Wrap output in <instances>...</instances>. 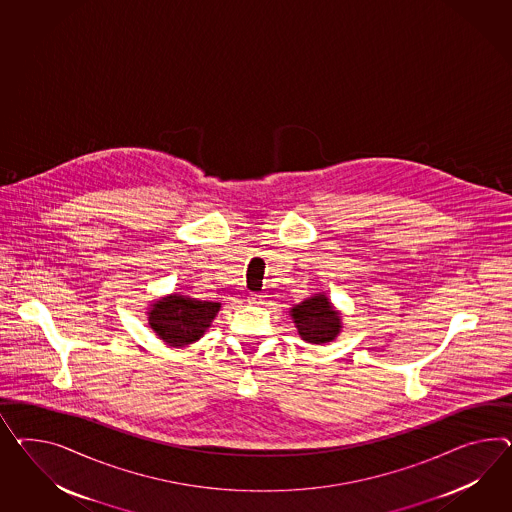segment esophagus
<instances>
[{
  "instance_id": "34e87169",
  "label": "esophagus",
  "mask_w": 512,
  "mask_h": 512,
  "mask_svg": "<svg viewBox=\"0 0 512 512\" xmlns=\"http://www.w3.org/2000/svg\"><path fill=\"white\" fill-rule=\"evenodd\" d=\"M248 302L251 305H261L264 302V296L263 294H249Z\"/></svg>"
}]
</instances>
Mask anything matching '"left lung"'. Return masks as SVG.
Listing matches in <instances>:
<instances>
[{
	"instance_id": "8db88e82",
	"label": "left lung",
	"mask_w": 512,
	"mask_h": 512,
	"mask_svg": "<svg viewBox=\"0 0 512 512\" xmlns=\"http://www.w3.org/2000/svg\"><path fill=\"white\" fill-rule=\"evenodd\" d=\"M291 313L300 337L307 343H330L341 330L339 313L333 309L330 300L324 294L313 296L292 307Z\"/></svg>"
}]
</instances>
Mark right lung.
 Masks as SVG:
<instances>
[{"instance_id": "right-lung-1", "label": "right lung", "mask_w": 512, "mask_h": 512, "mask_svg": "<svg viewBox=\"0 0 512 512\" xmlns=\"http://www.w3.org/2000/svg\"><path fill=\"white\" fill-rule=\"evenodd\" d=\"M218 311L220 304L216 302H199L173 294L152 305L149 324L167 345H190L205 333Z\"/></svg>"}]
</instances>
